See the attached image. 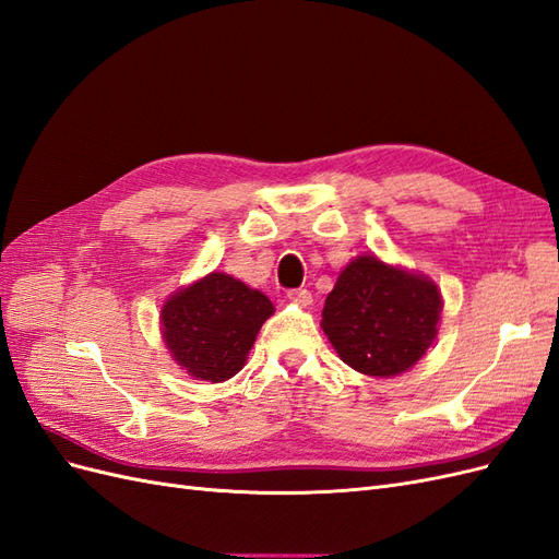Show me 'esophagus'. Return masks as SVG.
<instances>
[{
  "instance_id": "esophagus-1",
  "label": "esophagus",
  "mask_w": 559,
  "mask_h": 559,
  "mask_svg": "<svg viewBox=\"0 0 559 559\" xmlns=\"http://www.w3.org/2000/svg\"><path fill=\"white\" fill-rule=\"evenodd\" d=\"M286 296H289V300L294 302H300V306H310L312 302V294L308 289H289Z\"/></svg>"
}]
</instances>
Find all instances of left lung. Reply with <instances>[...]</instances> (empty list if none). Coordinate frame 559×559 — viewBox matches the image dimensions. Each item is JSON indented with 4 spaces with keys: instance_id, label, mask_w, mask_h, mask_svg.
<instances>
[{
    "instance_id": "obj_1",
    "label": "left lung",
    "mask_w": 559,
    "mask_h": 559,
    "mask_svg": "<svg viewBox=\"0 0 559 559\" xmlns=\"http://www.w3.org/2000/svg\"><path fill=\"white\" fill-rule=\"evenodd\" d=\"M441 310V292L429 277L357 257L326 296L321 329L347 366L364 376L392 378L429 349Z\"/></svg>"
}]
</instances>
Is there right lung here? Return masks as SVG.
<instances>
[{"instance_id": "obj_1", "label": "right lung", "mask_w": 559, "mask_h": 559, "mask_svg": "<svg viewBox=\"0 0 559 559\" xmlns=\"http://www.w3.org/2000/svg\"><path fill=\"white\" fill-rule=\"evenodd\" d=\"M273 312L265 294L226 273H210L167 298L160 331L186 373L224 382L245 366L263 321Z\"/></svg>"}]
</instances>
